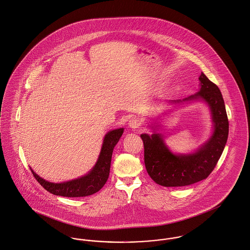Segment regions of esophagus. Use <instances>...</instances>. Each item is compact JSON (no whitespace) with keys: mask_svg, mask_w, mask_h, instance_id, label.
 Listing matches in <instances>:
<instances>
[{"mask_svg":"<svg viewBox=\"0 0 250 250\" xmlns=\"http://www.w3.org/2000/svg\"><path fill=\"white\" fill-rule=\"evenodd\" d=\"M140 125H141L140 120L137 119V118H131V119L129 120V122H128V125H129V127H130L131 129L138 128V127L140 126Z\"/></svg>","mask_w":250,"mask_h":250,"instance_id":"34e87169","label":"esophagus"}]
</instances>
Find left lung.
Returning <instances> with one entry per match:
<instances>
[{"instance_id":"left-lung-1","label":"left lung","mask_w":250,"mask_h":250,"mask_svg":"<svg viewBox=\"0 0 250 250\" xmlns=\"http://www.w3.org/2000/svg\"><path fill=\"white\" fill-rule=\"evenodd\" d=\"M200 88L194 95L183 100L169 101L170 104H188L204 102L210 110L211 136L191 153H174L165 142V137L157 132L159 123L148 125L152 134L141 135L145 148V165L154 182L160 186L185 187L207 179L217 165L229 137V119L223 95L219 87L204 73L199 77Z\"/></svg>"}]
</instances>
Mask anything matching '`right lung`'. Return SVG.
<instances>
[{"label":"right lung","mask_w":250,"mask_h":250,"mask_svg":"<svg viewBox=\"0 0 250 250\" xmlns=\"http://www.w3.org/2000/svg\"><path fill=\"white\" fill-rule=\"evenodd\" d=\"M123 133L124 128H117L105 134L95 166L84 176L67 182L51 183L40 177L32 169L31 171L43 188L56 196L75 198L92 195L98 192L108 179L112 152Z\"/></svg>","instance_id":"1"}]
</instances>
